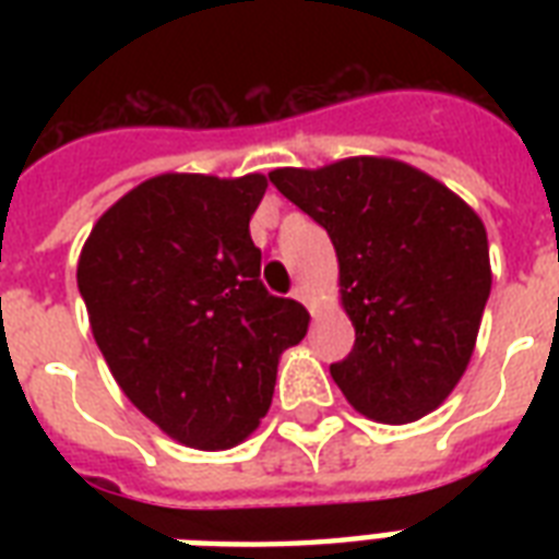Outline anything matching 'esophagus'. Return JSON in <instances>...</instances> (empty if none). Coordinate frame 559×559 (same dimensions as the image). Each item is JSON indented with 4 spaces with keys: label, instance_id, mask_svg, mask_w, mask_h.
<instances>
[{
    "label": "esophagus",
    "instance_id": "esophagus-1",
    "mask_svg": "<svg viewBox=\"0 0 559 559\" xmlns=\"http://www.w3.org/2000/svg\"><path fill=\"white\" fill-rule=\"evenodd\" d=\"M293 298H298V301H305V305H310V301H313V296H310V289H307L305 284H298V287L293 289Z\"/></svg>",
    "mask_w": 559,
    "mask_h": 559
}]
</instances>
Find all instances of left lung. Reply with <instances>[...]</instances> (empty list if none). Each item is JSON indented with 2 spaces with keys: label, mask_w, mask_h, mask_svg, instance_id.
Segmentation results:
<instances>
[{
  "label": "left lung",
  "mask_w": 559,
  "mask_h": 559,
  "mask_svg": "<svg viewBox=\"0 0 559 559\" xmlns=\"http://www.w3.org/2000/svg\"><path fill=\"white\" fill-rule=\"evenodd\" d=\"M272 186L324 226L357 342L331 366L359 415L412 424L435 412L476 348L493 272L485 223L459 193L406 162L350 156L278 168Z\"/></svg>",
  "instance_id": "left-lung-1"
}]
</instances>
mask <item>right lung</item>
Listing matches in <instances>:
<instances>
[{"label": "right lung", "instance_id": "obj_1", "mask_svg": "<svg viewBox=\"0 0 559 559\" xmlns=\"http://www.w3.org/2000/svg\"><path fill=\"white\" fill-rule=\"evenodd\" d=\"M263 174H159L112 202L81 249L92 336L130 403L193 450L243 443L310 313L261 284L249 219Z\"/></svg>", "mask_w": 559, "mask_h": 559}]
</instances>
